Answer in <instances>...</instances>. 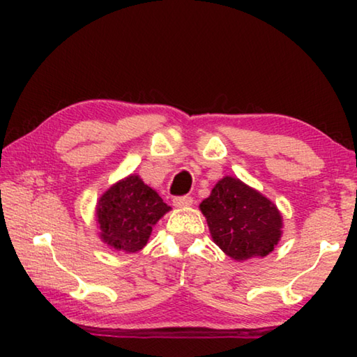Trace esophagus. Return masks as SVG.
<instances>
[{
	"mask_svg": "<svg viewBox=\"0 0 357 357\" xmlns=\"http://www.w3.org/2000/svg\"><path fill=\"white\" fill-rule=\"evenodd\" d=\"M193 203V200H192V197H189V195H184V197H176L173 200V204L176 208H187V206H190V204Z\"/></svg>",
	"mask_w": 357,
	"mask_h": 357,
	"instance_id": "obj_1",
	"label": "esophagus"
}]
</instances>
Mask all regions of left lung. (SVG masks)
<instances>
[{
  "mask_svg": "<svg viewBox=\"0 0 357 357\" xmlns=\"http://www.w3.org/2000/svg\"><path fill=\"white\" fill-rule=\"evenodd\" d=\"M200 209L214 243L236 261L269 255L280 241L279 209L238 178H222Z\"/></svg>",
  "mask_w": 357,
  "mask_h": 357,
  "instance_id": "left-lung-1",
  "label": "left lung"
}]
</instances>
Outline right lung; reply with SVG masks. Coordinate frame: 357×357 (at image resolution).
<instances>
[{
    "label": "right lung",
    "mask_w": 357,
    "mask_h": 357,
    "mask_svg": "<svg viewBox=\"0 0 357 357\" xmlns=\"http://www.w3.org/2000/svg\"><path fill=\"white\" fill-rule=\"evenodd\" d=\"M170 209L138 174H130L99 198L96 222L100 239L114 250L135 253L146 245L153 227Z\"/></svg>",
    "instance_id": "obj_1"
}]
</instances>
